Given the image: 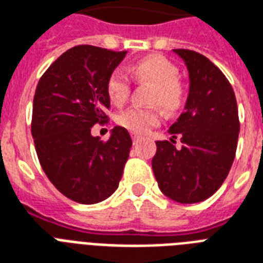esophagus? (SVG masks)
Listing matches in <instances>:
<instances>
[{"instance_id":"1","label":"esophagus","mask_w":263,"mask_h":263,"mask_svg":"<svg viewBox=\"0 0 263 263\" xmlns=\"http://www.w3.org/2000/svg\"><path fill=\"white\" fill-rule=\"evenodd\" d=\"M132 142H134V145H136V143H138V142H139V136L132 135Z\"/></svg>"}]
</instances>
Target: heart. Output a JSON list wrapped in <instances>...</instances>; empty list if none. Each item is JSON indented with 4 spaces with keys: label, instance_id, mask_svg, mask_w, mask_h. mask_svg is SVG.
I'll return each instance as SVG.
<instances>
[{
    "label": "heart",
    "instance_id": "b5f03b06",
    "mask_svg": "<svg viewBox=\"0 0 263 263\" xmlns=\"http://www.w3.org/2000/svg\"><path fill=\"white\" fill-rule=\"evenodd\" d=\"M127 70L136 81L153 85L150 103L158 105L168 114L175 113L183 106L185 85L178 80V67L171 60L160 55H150L135 62ZM106 91L113 105L123 106L131 93L127 74L121 70L113 71L106 84ZM160 118L161 114L157 107H131L118 114L117 123L132 134L142 135L158 125Z\"/></svg>",
    "mask_w": 263,
    "mask_h": 263
}]
</instances>
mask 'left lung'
Segmentation results:
<instances>
[{
	"label": "left lung",
	"mask_w": 263,
	"mask_h": 263,
	"mask_svg": "<svg viewBox=\"0 0 263 263\" xmlns=\"http://www.w3.org/2000/svg\"><path fill=\"white\" fill-rule=\"evenodd\" d=\"M174 52L189 71V95L185 111L168 129L171 139L156 142L152 167L167 197L193 204L211 197L229 174L240 132L237 102L225 74L208 58L189 49Z\"/></svg>",
	"instance_id": "8db88e82"
}]
</instances>
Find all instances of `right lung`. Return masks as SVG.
Here are the masks:
<instances>
[{
    "label": "right lung",
    "mask_w": 263,
    "mask_h": 263,
    "mask_svg": "<svg viewBox=\"0 0 263 263\" xmlns=\"http://www.w3.org/2000/svg\"><path fill=\"white\" fill-rule=\"evenodd\" d=\"M127 51L77 45L58 58L38 81L31 134L38 160L56 189L80 204L103 201L116 192L132 146L123 127L109 140L92 136L110 107L106 84Z\"/></svg>",
    "instance_id": "obj_1"
}]
</instances>
